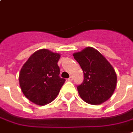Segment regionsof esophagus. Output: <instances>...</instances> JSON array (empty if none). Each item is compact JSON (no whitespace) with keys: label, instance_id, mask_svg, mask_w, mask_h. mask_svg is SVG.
<instances>
[{"label":"esophagus","instance_id":"1","mask_svg":"<svg viewBox=\"0 0 133 133\" xmlns=\"http://www.w3.org/2000/svg\"><path fill=\"white\" fill-rule=\"evenodd\" d=\"M68 81H73V77H72V76H70L69 78H68Z\"/></svg>","mask_w":133,"mask_h":133}]
</instances>
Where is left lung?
Listing matches in <instances>:
<instances>
[{"label":"left lung","instance_id":"1","mask_svg":"<svg viewBox=\"0 0 133 133\" xmlns=\"http://www.w3.org/2000/svg\"><path fill=\"white\" fill-rule=\"evenodd\" d=\"M83 72V81L77 86L81 99L91 104H100L115 91L117 75L111 64L93 47H86L73 54Z\"/></svg>","mask_w":133,"mask_h":133}]
</instances>
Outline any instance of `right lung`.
Returning a JSON list of instances; mask_svg holds the SVG:
<instances>
[{"label":"right lung","instance_id":"1","mask_svg":"<svg viewBox=\"0 0 133 133\" xmlns=\"http://www.w3.org/2000/svg\"><path fill=\"white\" fill-rule=\"evenodd\" d=\"M60 57V54L42 49L31 55L23 65L19 73V84L29 101L43 106L58 95L65 81L59 76L57 62Z\"/></svg>","mask_w":133,"mask_h":133}]
</instances>
